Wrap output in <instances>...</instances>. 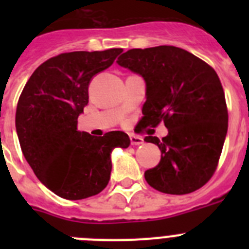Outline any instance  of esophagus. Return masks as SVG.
I'll return each instance as SVG.
<instances>
[{
    "mask_svg": "<svg viewBox=\"0 0 249 249\" xmlns=\"http://www.w3.org/2000/svg\"><path fill=\"white\" fill-rule=\"evenodd\" d=\"M129 140H131V144H133V146H138V144L143 143V138L140 137V136L131 135L129 136Z\"/></svg>",
    "mask_w": 249,
    "mask_h": 249,
    "instance_id": "34e87169",
    "label": "esophagus"
}]
</instances>
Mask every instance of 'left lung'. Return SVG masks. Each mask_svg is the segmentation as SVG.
Returning a JSON list of instances; mask_svg holds the SVG:
<instances>
[{
  "label": "left lung",
  "instance_id": "8db88e82",
  "mask_svg": "<svg viewBox=\"0 0 249 249\" xmlns=\"http://www.w3.org/2000/svg\"><path fill=\"white\" fill-rule=\"evenodd\" d=\"M121 67L146 82L142 107L144 127L160 121L168 135L157 144L160 163L144 172L147 183L160 192L187 195L214 173L228 129V112L221 81L211 66L175 46L133 48L117 59Z\"/></svg>",
  "mask_w": 249,
  "mask_h": 249
}]
</instances>
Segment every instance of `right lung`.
I'll list each match as a JSON object with an SVG mask.
<instances>
[{"mask_svg":"<svg viewBox=\"0 0 249 249\" xmlns=\"http://www.w3.org/2000/svg\"><path fill=\"white\" fill-rule=\"evenodd\" d=\"M122 51H76L52 57L32 73L19 96L16 131L22 153L39 181L62 198H89L105 190L112 151L129 146L124 132L93 137L77 131L78 116L89 103V82Z\"/></svg>","mask_w":249,"mask_h":249,"instance_id":"obj_1","label":"right lung"}]
</instances>
